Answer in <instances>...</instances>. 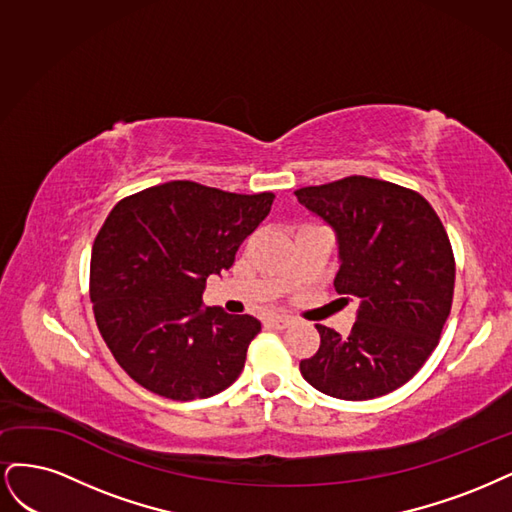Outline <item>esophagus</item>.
I'll return each instance as SVG.
<instances>
[{
  "mask_svg": "<svg viewBox=\"0 0 512 512\" xmlns=\"http://www.w3.org/2000/svg\"><path fill=\"white\" fill-rule=\"evenodd\" d=\"M293 321L289 317H268L266 325L268 327H276V329H287Z\"/></svg>",
  "mask_w": 512,
  "mask_h": 512,
  "instance_id": "esophagus-1",
  "label": "esophagus"
}]
</instances>
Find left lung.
<instances>
[{
	"instance_id": "1",
	"label": "left lung",
	"mask_w": 512,
	"mask_h": 512,
	"mask_svg": "<svg viewBox=\"0 0 512 512\" xmlns=\"http://www.w3.org/2000/svg\"><path fill=\"white\" fill-rule=\"evenodd\" d=\"M295 195L336 232L334 287L344 302L359 300L346 338L317 325L319 351L300 372L338 400L381 398L419 372L449 319V236L423 195L387 180L349 176Z\"/></svg>"
}]
</instances>
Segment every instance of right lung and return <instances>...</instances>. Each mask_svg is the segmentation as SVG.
Listing matches in <instances>:
<instances>
[{"label": "right lung", "mask_w": 512, "mask_h": 512, "mask_svg": "<svg viewBox=\"0 0 512 512\" xmlns=\"http://www.w3.org/2000/svg\"><path fill=\"white\" fill-rule=\"evenodd\" d=\"M274 193L172 180L121 200L91 253V302L119 366L161 398H210L240 376L261 323L202 306L210 274L234 266Z\"/></svg>", "instance_id": "obj_1"}]
</instances>
